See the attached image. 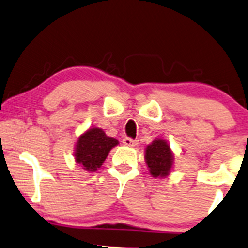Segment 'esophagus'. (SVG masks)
I'll return each instance as SVG.
<instances>
[{"label":"esophagus","mask_w":248,"mask_h":248,"mask_svg":"<svg viewBox=\"0 0 248 248\" xmlns=\"http://www.w3.org/2000/svg\"><path fill=\"white\" fill-rule=\"evenodd\" d=\"M122 143L127 147H135L138 144V140H134L132 138H124L122 140Z\"/></svg>","instance_id":"1"}]
</instances>
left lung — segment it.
Here are the masks:
<instances>
[{
	"label": "left lung",
	"instance_id": "obj_1",
	"mask_svg": "<svg viewBox=\"0 0 248 248\" xmlns=\"http://www.w3.org/2000/svg\"><path fill=\"white\" fill-rule=\"evenodd\" d=\"M144 160L153 177H167L172 169L173 155L166 140L155 139L146 148Z\"/></svg>",
	"mask_w": 248,
	"mask_h": 248
}]
</instances>
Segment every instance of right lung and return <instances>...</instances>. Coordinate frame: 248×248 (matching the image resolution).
Here are the masks:
<instances>
[{
    "mask_svg": "<svg viewBox=\"0 0 248 248\" xmlns=\"http://www.w3.org/2000/svg\"><path fill=\"white\" fill-rule=\"evenodd\" d=\"M118 144L119 141L107 136L101 128H90L77 141L76 162L87 171H96L106 160L110 149Z\"/></svg>",
    "mask_w": 248,
    "mask_h": 248,
    "instance_id": "right-lung-1",
    "label": "right lung"
}]
</instances>
